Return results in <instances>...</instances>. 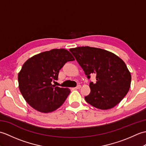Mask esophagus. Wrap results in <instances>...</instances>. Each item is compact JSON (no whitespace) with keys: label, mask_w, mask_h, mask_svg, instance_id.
Listing matches in <instances>:
<instances>
[{"label":"esophagus","mask_w":146,"mask_h":146,"mask_svg":"<svg viewBox=\"0 0 146 146\" xmlns=\"http://www.w3.org/2000/svg\"><path fill=\"white\" fill-rule=\"evenodd\" d=\"M80 88H81V85H77L76 87H75V88H73V89H80Z\"/></svg>","instance_id":"esophagus-1"}]
</instances>
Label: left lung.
<instances>
[{
	"label": "left lung",
	"instance_id": "obj_1",
	"mask_svg": "<svg viewBox=\"0 0 146 146\" xmlns=\"http://www.w3.org/2000/svg\"><path fill=\"white\" fill-rule=\"evenodd\" d=\"M88 79L96 75V83L90 82V93L86 102L95 108L107 110L122 100L131 86V75L125 63L117 55L104 49L82 46L70 49Z\"/></svg>",
	"mask_w": 146,
	"mask_h": 146
}]
</instances>
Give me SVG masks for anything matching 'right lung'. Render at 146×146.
Returning a JSON list of instances; mask_svg holds the SVG:
<instances>
[{
  "mask_svg": "<svg viewBox=\"0 0 146 146\" xmlns=\"http://www.w3.org/2000/svg\"><path fill=\"white\" fill-rule=\"evenodd\" d=\"M74 60L72 54L64 49L42 52L27 60L18 75L19 88L27 103L43 113L61 106L70 94V89L55 86L51 82L58 80L65 63Z\"/></svg>",
  "mask_w": 146,
  "mask_h": 146,
  "instance_id": "obj_1",
  "label": "right lung"
}]
</instances>
